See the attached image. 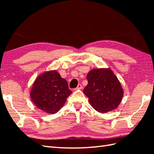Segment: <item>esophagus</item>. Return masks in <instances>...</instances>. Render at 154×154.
<instances>
[{
  "label": "esophagus",
  "instance_id": "34e87169",
  "mask_svg": "<svg viewBox=\"0 0 154 154\" xmlns=\"http://www.w3.org/2000/svg\"><path fill=\"white\" fill-rule=\"evenodd\" d=\"M81 89H82V85H81V84H79V85H77V88H75V90H81Z\"/></svg>",
  "mask_w": 154,
  "mask_h": 154
}]
</instances>
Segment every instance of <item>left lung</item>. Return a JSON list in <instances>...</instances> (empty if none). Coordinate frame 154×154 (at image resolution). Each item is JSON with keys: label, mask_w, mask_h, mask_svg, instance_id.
I'll return each mask as SVG.
<instances>
[{"label": "left lung", "mask_w": 154, "mask_h": 154, "mask_svg": "<svg viewBox=\"0 0 154 154\" xmlns=\"http://www.w3.org/2000/svg\"><path fill=\"white\" fill-rule=\"evenodd\" d=\"M87 79L88 84L83 93L94 109L106 113L117 109L124 91L120 81L110 68L93 69L88 73Z\"/></svg>", "instance_id": "1"}]
</instances>
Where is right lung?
<instances>
[{
    "label": "right lung",
    "mask_w": 154,
    "mask_h": 154,
    "mask_svg": "<svg viewBox=\"0 0 154 154\" xmlns=\"http://www.w3.org/2000/svg\"><path fill=\"white\" fill-rule=\"evenodd\" d=\"M72 93L67 81L56 70L45 71L35 79L30 91L32 103L48 114H55L64 105Z\"/></svg>",
    "instance_id": "right-lung-1"
}]
</instances>
